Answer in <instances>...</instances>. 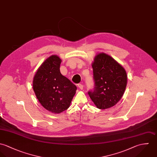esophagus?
<instances>
[{
	"label": "esophagus",
	"instance_id": "esophagus-1",
	"mask_svg": "<svg viewBox=\"0 0 157 157\" xmlns=\"http://www.w3.org/2000/svg\"><path fill=\"white\" fill-rule=\"evenodd\" d=\"M78 86L79 89H81V90H82L83 88H84V86H83V85H82V84H79L78 85Z\"/></svg>",
	"mask_w": 157,
	"mask_h": 157
}]
</instances>
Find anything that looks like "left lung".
<instances>
[{"mask_svg":"<svg viewBox=\"0 0 157 157\" xmlns=\"http://www.w3.org/2000/svg\"><path fill=\"white\" fill-rule=\"evenodd\" d=\"M94 87L88 94L97 108L114 106L124 93L127 82L125 69L110 56L101 53L92 63Z\"/></svg>","mask_w":157,"mask_h":157,"instance_id":"1","label":"left lung"}]
</instances>
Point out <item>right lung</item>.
<instances>
[{"label":"right lung","instance_id":"obj_1","mask_svg":"<svg viewBox=\"0 0 157 157\" xmlns=\"http://www.w3.org/2000/svg\"><path fill=\"white\" fill-rule=\"evenodd\" d=\"M61 61L57 55L48 58L39 67L33 81L37 99L46 110L54 113H60L70 107L77 89L61 73Z\"/></svg>","mask_w":157,"mask_h":157}]
</instances>
